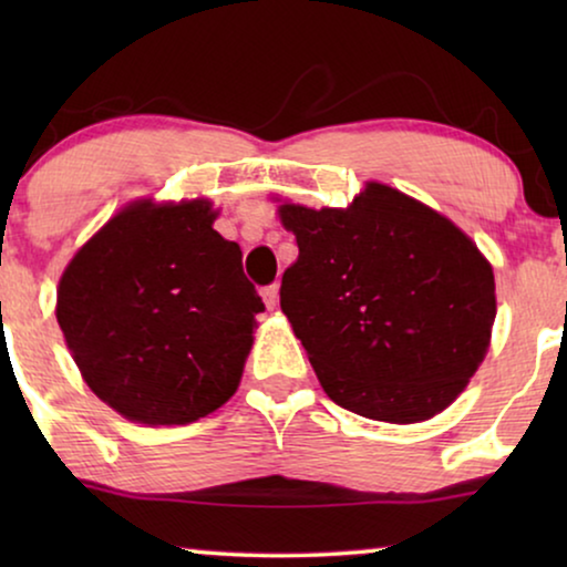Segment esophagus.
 <instances>
[{"label":"esophagus","instance_id":"esophagus-1","mask_svg":"<svg viewBox=\"0 0 567 567\" xmlns=\"http://www.w3.org/2000/svg\"><path fill=\"white\" fill-rule=\"evenodd\" d=\"M262 301H266L268 309H276L278 307V284H270L262 289Z\"/></svg>","mask_w":567,"mask_h":567}]
</instances>
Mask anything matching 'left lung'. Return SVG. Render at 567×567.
<instances>
[{
	"instance_id": "left-lung-1",
	"label": "left lung",
	"mask_w": 567,
	"mask_h": 567,
	"mask_svg": "<svg viewBox=\"0 0 567 567\" xmlns=\"http://www.w3.org/2000/svg\"><path fill=\"white\" fill-rule=\"evenodd\" d=\"M299 258L281 309L336 405L417 423L456 400L485 359L493 268L452 221L369 183L348 208H278Z\"/></svg>"
}]
</instances>
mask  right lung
<instances>
[{"label":"right lung","mask_w":567,"mask_h":567,"mask_svg":"<svg viewBox=\"0 0 567 567\" xmlns=\"http://www.w3.org/2000/svg\"><path fill=\"white\" fill-rule=\"evenodd\" d=\"M208 200L115 214L69 262L56 320L84 382L128 421L181 425L235 394L266 305Z\"/></svg>","instance_id":"right-lung-1"}]
</instances>
